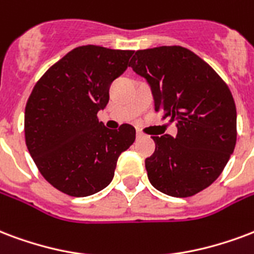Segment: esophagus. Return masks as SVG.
I'll use <instances>...</instances> for the list:
<instances>
[{"label":"esophagus","mask_w":254,"mask_h":254,"mask_svg":"<svg viewBox=\"0 0 254 254\" xmlns=\"http://www.w3.org/2000/svg\"><path fill=\"white\" fill-rule=\"evenodd\" d=\"M144 136V134H143L140 129H136V138H143Z\"/></svg>","instance_id":"obj_1"}]
</instances>
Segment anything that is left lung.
Masks as SVG:
<instances>
[{
  "label": "left lung",
  "mask_w": 254,
  "mask_h": 254,
  "mask_svg": "<svg viewBox=\"0 0 254 254\" xmlns=\"http://www.w3.org/2000/svg\"><path fill=\"white\" fill-rule=\"evenodd\" d=\"M129 66L151 87L155 111L177 122L175 138L151 136L146 159L150 184L178 198L191 197L218 178L233 154L237 112L225 81L201 57L184 47L136 51Z\"/></svg>",
  "instance_id": "left-lung-1"
}]
</instances>
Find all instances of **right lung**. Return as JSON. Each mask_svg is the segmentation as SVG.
Listing matches in <instances>:
<instances>
[{
	"instance_id": "obj_1",
	"label": "right lung",
	"mask_w": 254,
	"mask_h": 254,
	"mask_svg": "<svg viewBox=\"0 0 254 254\" xmlns=\"http://www.w3.org/2000/svg\"><path fill=\"white\" fill-rule=\"evenodd\" d=\"M134 51L84 45L66 53L36 83L25 107V142L41 175L70 197L111 184L118 158L134 143L135 128H107L98 112L110 85Z\"/></svg>"
}]
</instances>
